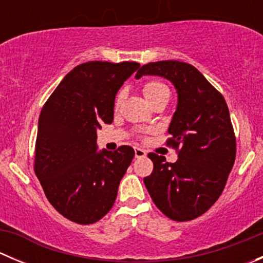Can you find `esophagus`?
I'll return each instance as SVG.
<instances>
[{"instance_id":"obj_1","label":"esophagus","mask_w":263,"mask_h":263,"mask_svg":"<svg viewBox=\"0 0 263 263\" xmlns=\"http://www.w3.org/2000/svg\"><path fill=\"white\" fill-rule=\"evenodd\" d=\"M135 156H136L137 159L145 158V156H146V150L141 147H136L135 148Z\"/></svg>"}]
</instances>
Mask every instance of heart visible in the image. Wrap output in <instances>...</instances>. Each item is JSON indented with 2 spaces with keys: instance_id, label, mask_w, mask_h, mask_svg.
Listing matches in <instances>:
<instances>
[{
  "instance_id": "b5f03b06",
  "label": "heart",
  "mask_w": 263,
  "mask_h": 263,
  "mask_svg": "<svg viewBox=\"0 0 263 263\" xmlns=\"http://www.w3.org/2000/svg\"><path fill=\"white\" fill-rule=\"evenodd\" d=\"M142 91H144V95L147 98L148 102H153L154 99H156L158 97H161V95L169 94V89L164 82L153 80L147 81L146 84L142 86ZM122 99H123V92H118L116 98V107H118L121 104Z\"/></svg>"
}]
</instances>
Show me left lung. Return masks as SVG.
<instances>
[{
    "instance_id": "left-lung-1",
    "label": "left lung",
    "mask_w": 263,
    "mask_h": 263,
    "mask_svg": "<svg viewBox=\"0 0 263 263\" xmlns=\"http://www.w3.org/2000/svg\"><path fill=\"white\" fill-rule=\"evenodd\" d=\"M158 75L174 84L178 105L166 145L178 160L168 163L150 153L153 173L144 183L156 208L174 221H188L205 214L221 195L235 161L237 142L227 102L220 91L190 63L159 61L136 73Z\"/></svg>"
}]
</instances>
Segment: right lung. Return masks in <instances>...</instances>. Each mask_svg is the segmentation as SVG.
Returning a JSON list of instances; mask_svg holds the SVG:
<instances>
[{
    "label": "right lung",
    "mask_w": 263,
    "mask_h": 263,
    "mask_svg": "<svg viewBox=\"0 0 263 263\" xmlns=\"http://www.w3.org/2000/svg\"><path fill=\"white\" fill-rule=\"evenodd\" d=\"M139 67L128 61L81 63L42 108L34 172L50 205L71 221L94 224L115 205L135 151L123 145L98 153L97 128L112 123L117 91Z\"/></svg>",
    "instance_id": "obj_1"
}]
</instances>
